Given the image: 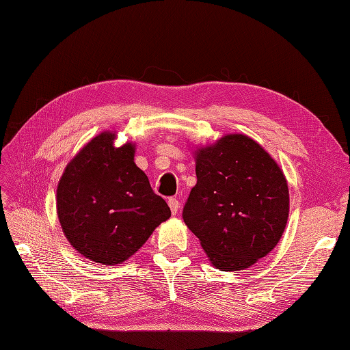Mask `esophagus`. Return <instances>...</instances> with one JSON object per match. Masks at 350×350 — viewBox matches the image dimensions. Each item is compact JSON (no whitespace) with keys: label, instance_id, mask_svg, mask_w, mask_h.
<instances>
[{"label":"esophagus","instance_id":"34e87169","mask_svg":"<svg viewBox=\"0 0 350 350\" xmlns=\"http://www.w3.org/2000/svg\"><path fill=\"white\" fill-rule=\"evenodd\" d=\"M168 207H170V210H172L173 214H176L178 211V207H180V204H178V201L176 198H170L168 200Z\"/></svg>","mask_w":350,"mask_h":350}]
</instances>
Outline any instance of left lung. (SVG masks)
Here are the masks:
<instances>
[{"label": "left lung", "instance_id": "8db88e82", "mask_svg": "<svg viewBox=\"0 0 350 350\" xmlns=\"http://www.w3.org/2000/svg\"><path fill=\"white\" fill-rule=\"evenodd\" d=\"M196 185L183 220L214 267L243 271L280 243L290 211L282 170L245 134L195 150Z\"/></svg>", "mask_w": 350, "mask_h": 350}]
</instances>
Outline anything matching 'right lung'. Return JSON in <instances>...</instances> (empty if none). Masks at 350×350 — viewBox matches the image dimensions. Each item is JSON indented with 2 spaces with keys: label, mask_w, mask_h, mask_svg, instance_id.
<instances>
[{
  "label": "right lung",
  "mask_w": 350,
  "mask_h": 350,
  "mask_svg": "<svg viewBox=\"0 0 350 350\" xmlns=\"http://www.w3.org/2000/svg\"><path fill=\"white\" fill-rule=\"evenodd\" d=\"M115 133L90 140L57 185V217L77 252L100 265H120L146 243L172 211L134 164V145L116 148Z\"/></svg>",
  "instance_id": "right-lung-1"
}]
</instances>
